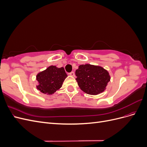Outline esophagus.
<instances>
[{
    "label": "esophagus",
    "mask_w": 147,
    "mask_h": 147,
    "mask_svg": "<svg viewBox=\"0 0 147 147\" xmlns=\"http://www.w3.org/2000/svg\"><path fill=\"white\" fill-rule=\"evenodd\" d=\"M69 75H70V76L74 77L75 76V73H74V72H71L70 73H69Z\"/></svg>",
    "instance_id": "1"
}]
</instances>
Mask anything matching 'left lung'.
<instances>
[{"mask_svg": "<svg viewBox=\"0 0 147 147\" xmlns=\"http://www.w3.org/2000/svg\"><path fill=\"white\" fill-rule=\"evenodd\" d=\"M75 75L79 87L83 92L91 95L104 92L110 80L107 70L100 66L88 64L79 65Z\"/></svg>", "mask_w": 147, "mask_h": 147, "instance_id": "8db88e82", "label": "left lung"}]
</instances>
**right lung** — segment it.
<instances>
[{
	"label": "right lung",
	"mask_w": 147,
	"mask_h": 147,
	"mask_svg": "<svg viewBox=\"0 0 147 147\" xmlns=\"http://www.w3.org/2000/svg\"><path fill=\"white\" fill-rule=\"evenodd\" d=\"M67 77L64 67L58 68L55 65H51L37 75L36 80L38 82L37 90L43 94H54L61 88Z\"/></svg>",
	"instance_id": "right-lung-1"
}]
</instances>
